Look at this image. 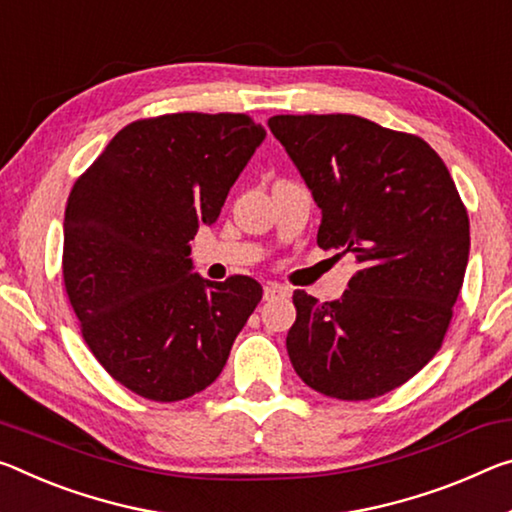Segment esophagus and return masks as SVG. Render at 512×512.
Here are the masks:
<instances>
[{"instance_id": "1", "label": "esophagus", "mask_w": 512, "mask_h": 512, "mask_svg": "<svg viewBox=\"0 0 512 512\" xmlns=\"http://www.w3.org/2000/svg\"><path fill=\"white\" fill-rule=\"evenodd\" d=\"M291 294V289L285 285H278V282H271V285L264 287V300H275V298H285Z\"/></svg>"}]
</instances>
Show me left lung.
Listing matches in <instances>:
<instances>
[{
    "label": "left lung",
    "mask_w": 512,
    "mask_h": 512,
    "mask_svg": "<svg viewBox=\"0 0 512 512\" xmlns=\"http://www.w3.org/2000/svg\"><path fill=\"white\" fill-rule=\"evenodd\" d=\"M269 127L321 209L316 243L360 264L339 300L294 291L289 360L316 392L376 399L440 351L469 259L467 209L415 134L348 113L273 116Z\"/></svg>",
    "instance_id": "1"
}]
</instances>
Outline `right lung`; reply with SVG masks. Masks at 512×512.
<instances>
[{"mask_svg": "<svg viewBox=\"0 0 512 512\" xmlns=\"http://www.w3.org/2000/svg\"><path fill=\"white\" fill-rule=\"evenodd\" d=\"M246 113H168L129 123L72 186L63 282L88 348L150 401H182L223 371L262 287L191 273L212 225L264 141Z\"/></svg>", "mask_w": 512, "mask_h": 512, "instance_id": "right-lung-1", "label": "right lung"}]
</instances>
